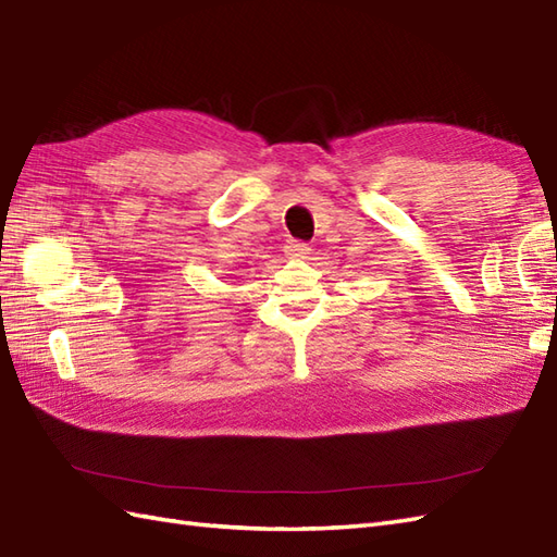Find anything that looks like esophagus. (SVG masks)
<instances>
[{
    "label": "esophagus",
    "instance_id": "obj_1",
    "mask_svg": "<svg viewBox=\"0 0 557 557\" xmlns=\"http://www.w3.org/2000/svg\"><path fill=\"white\" fill-rule=\"evenodd\" d=\"M284 253L289 256V259H306V256L310 253V247L306 245V242H296L292 239L287 247H284Z\"/></svg>",
    "mask_w": 557,
    "mask_h": 557
}]
</instances>
